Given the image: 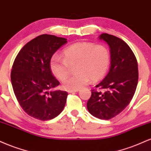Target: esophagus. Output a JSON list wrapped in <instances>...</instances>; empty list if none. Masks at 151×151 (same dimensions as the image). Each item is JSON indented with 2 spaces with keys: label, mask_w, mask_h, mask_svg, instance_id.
<instances>
[{
  "label": "esophagus",
  "mask_w": 151,
  "mask_h": 151,
  "mask_svg": "<svg viewBox=\"0 0 151 151\" xmlns=\"http://www.w3.org/2000/svg\"><path fill=\"white\" fill-rule=\"evenodd\" d=\"M79 89H72V90H68L67 91V92H68L69 93H72V92H77V91H79Z\"/></svg>",
  "instance_id": "34e87169"
}]
</instances>
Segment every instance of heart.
Here are the masks:
<instances>
[{"label": "heart", "instance_id": "obj_1", "mask_svg": "<svg viewBox=\"0 0 151 151\" xmlns=\"http://www.w3.org/2000/svg\"><path fill=\"white\" fill-rule=\"evenodd\" d=\"M110 62V52L106 47L79 42L63 50V58L54 55L50 59V67L57 79L62 81L65 79L63 87L72 90L85 86L90 79L92 81L101 80L109 70ZM74 65L76 73L67 79L70 67Z\"/></svg>", "mask_w": 151, "mask_h": 151}]
</instances>
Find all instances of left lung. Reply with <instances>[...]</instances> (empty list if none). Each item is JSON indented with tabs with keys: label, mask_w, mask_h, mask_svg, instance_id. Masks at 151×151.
Here are the masks:
<instances>
[{
	"label": "left lung",
	"mask_w": 151,
	"mask_h": 151,
	"mask_svg": "<svg viewBox=\"0 0 151 151\" xmlns=\"http://www.w3.org/2000/svg\"><path fill=\"white\" fill-rule=\"evenodd\" d=\"M99 39L110 47L111 67L104 79L91 90L86 106L93 116L109 120L120 114L132 99L138 84V62L130 47L120 38L102 33Z\"/></svg>",
	"instance_id": "8db88e82"
}]
</instances>
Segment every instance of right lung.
Returning <instances> with one entry per match:
<instances>
[{
	"instance_id": "add662e5",
	"label": "right lung",
	"mask_w": 151,
	"mask_h": 151,
	"mask_svg": "<svg viewBox=\"0 0 151 151\" xmlns=\"http://www.w3.org/2000/svg\"><path fill=\"white\" fill-rule=\"evenodd\" d=\"M65 43V38L41 35L23 46L13 62L10 78L17 100L25 113L38 120L54 119L65 106L67 91H49L60 84L50 70V59Z\"/></svg>"
}]
</instances>
